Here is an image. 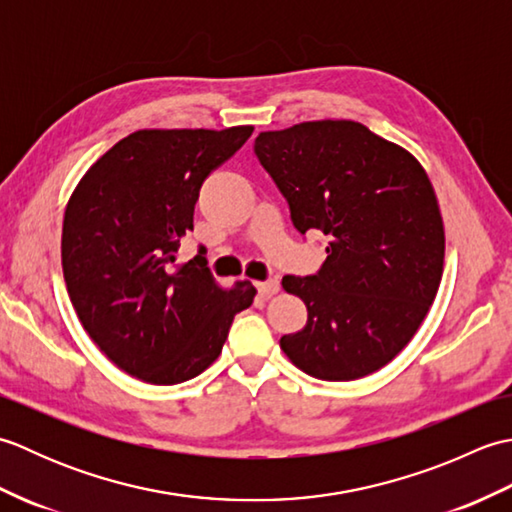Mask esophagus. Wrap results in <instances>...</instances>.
<instances>
[{"label":"esophagus","instance_id":"1","mask_svg":"<svg viewBox=\"0 0 512 512\" xmlns=\"http://www.w3.org/2000/svg\"><path fill=\"white\" fill-rule=\"evenodd\" d=\"M257 290L262 292L264 297H270L275 295V292H279V281L277 279H266V281H257Z\"/></svg>","mask_w":512,"mask_h":512}]
</instances>
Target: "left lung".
<instances>
[{
	"mask_svg": "<svg viewBox=\"0 0 512 512\" xmlns=\"http://www.w3.org/2000/svg\"><path fill=\"white\" fill-rule=\"evenodd\" d=\"M253 149L297 231L328 237L317 273L281 279L308 308L281 350L321 380L376 372L416 334L442 279L444 226L427 173L354 121L262 132Z\"/></svg>",
	"mask_w": 512,
	"mask_h": 512,
	"instance_id": "obj_1",
	"label": "left lung"
}]
</instances>
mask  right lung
I'll return each instance as SVG.
<instances>
[{"instance_id":"obj_1","label":"right lung","mask_w":512,"mask_h":512,"mask_svg":"<svg viewBox=\"0 0 512 512\" xmlns=\"http://www.w3.org/2000/svg\"><path fill=\"white\" fill-rule=\"evenodd\" d=\"M253 127L143 129L94 162L65 206L61 262L85 332L129 376L178 385L222 352L250 281L215 284L206 259L176 266L206 176Z\"/></svg>"}]
</instances>
